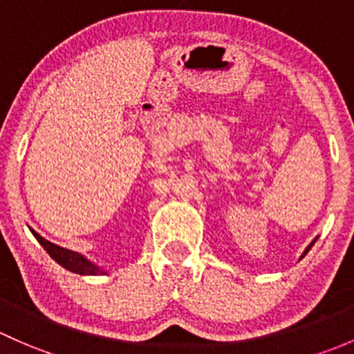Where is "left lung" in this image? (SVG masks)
<instances>
[{"label": "left lung", "instance_id": "left-lung-1", "mask_svg": "<svg viewBox=\"0 0 354 354\" xmlns=\"http://www.w3.org/2000/svg\"><path fill=\"white\" fill-rule=\"evenodd\" d=\"M315 242H317V239H313V242L310 243V245H308V247H307V249H305L304 256H307V252H308V250H310V249H312V245H313V243H315ZM304 256H301V257H304ZM301 257H300V259H301Z\"/></svg>", "mask_w": 354, "mask_h": 354}]
</instances>
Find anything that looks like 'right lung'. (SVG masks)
Returning a JSON list of instances; mask_svg holds the SVG:
<instances>
[{
    "label": "right lung",
    "instance_id": "obj_1",
    "mask_svg": "<svg viewBox=\"0 0 354 354\" xmlns=\"http://www.w3.org/2000/svg\"><path fill=\"white\" fill-rule=\"evenodd\" d=\"M30 232L34 233L35 239L39 240V243L46 249V252L49 254L50 257L54 259V261L57 262L59 266H63L64 269H68V271L71 272H76V274H83V276H95V274H105V271H102L98 266L93 264V262H90L88 259L85 256H82V254L78 252H73V250L69 249H64V247H59L56 245V243L49 242V240H46L44 236L39 235L37 232L32 230Z\"/></svg>",
    "mask_w": 354,
    "mask_h": 354
}]
</instances>
